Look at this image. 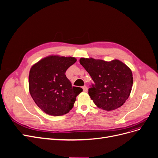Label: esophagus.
Segmentation results:
<instances>
[{"label": "esophagus", "instance_id": "34e87169", "mask_svg": "<svg viewBox=\"0 0 158 158\" xmlns=\"http://www.w3.org/2000/svg\"><path fill=\"white\" fill-rule=\"evenodd\" d=\"M83 92H86L88 91V88L86 86H83Z\"/></svg>", "mask_w": 158, "mask_h": 158}]
</instances>
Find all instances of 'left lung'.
Returning a JSON list of instances; mask_svg holds the SVG:
<instances>
[{
  "instance_id": "obj_1",
  "label": "left lung",
  "mask_w": 158,
  "mask_h": 158,
  "mask_svg": "<svg viewBox=\"0 0 158 158\" xmlns=\"http://www.w3.org/2000/svg\"><path fill=\"white\" fill-rule=\"evenodd\" d=\"M79 62L94 82L88 94L96 106L110 111L125 103L133 84L132 72L125 64L118 59L108 62L93 58H81Z\"/></svg>"
}]
</instances>
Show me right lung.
<instances>
[{
    "instance_id": "obj_1",
    "label": "right lung",
    "mask_w": 158,
    "mask_h": 158,
    "mask_svg": "<svg viewBox=\"0 0 158 158\" xmlns=\"http://www.w3.org/2000/svg\"><path fill=\"white\" fill-rule=\"evenodd\" d=\"M77 59L50 56L33 65L29 73V90L36 105L46 114L59 116L70 111L77 96L83 91L72 86L66 71Z\"/></svg>"
}]
</instances>
